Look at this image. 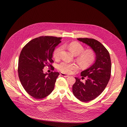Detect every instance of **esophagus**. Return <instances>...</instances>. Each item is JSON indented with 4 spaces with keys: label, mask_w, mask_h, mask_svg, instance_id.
Listing matches in <instances>:
<instances>
[{
    "label": "esophagus",
    "mask_w": 127,
    "mask_h": 127,
    "mask_svg": "<svg viewBox=\"0 0 127 127\" xmlns=\"http://www.w3.org/2000/svg\"><path fill=\"white\" fill-rule=\"evenodd\" d=\"M60 74H61V76H63V77H69V76H68L67 75H66V74H65V73H61Z\"/></svg>",
    "instance_id": "esophagus-1"
}]
</instances>
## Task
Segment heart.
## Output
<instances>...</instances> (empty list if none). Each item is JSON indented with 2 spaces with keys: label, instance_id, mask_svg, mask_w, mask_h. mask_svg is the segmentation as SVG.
I'll return each mask as SVG.
<instances>
[{
  "label": "heart",
  "instance_id": "b5f03b06",
  "mask_svg": "<svg viewBox=\"0 0 127 127\" xmlns=\"http://www.w3.org/2000/svg\"><path fill=\"white\" fill-rule=\"evenodd\" d=\"M63 47L68 48L73 54L77 56V61L82 66L87 67L91 65L95 60L94 52L91 49L84 50V47L79 43L73 42L65 44ZM62 47H59L56 48L53 52V57L56 60L59 59L61 56ZM58 68L62 72L70 74L78 68V66L72 63L63 61L58 66Z\"/></svg>",
  "mask_w": 127,
  "mask_h": 127
}]
</instances>
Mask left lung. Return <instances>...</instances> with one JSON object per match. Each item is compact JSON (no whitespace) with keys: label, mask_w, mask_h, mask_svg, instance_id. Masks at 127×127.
I'll use <instances>...</instances> for the list:
<instances>
[{"label":"left lung","mask_w":127,"mask_h":127,"mask_svg":"<svg viewBox=\"0 0 127 127\" xmlns=\"http://www.w3.org/2000/svg\"><path fill=\"white\" fill-rule=\"evenodd\" d=\"M77 39L90 47L96 56L94 63L81 72L82 77L88 78L85 83L75 77L76 81L72 87L75 97L82 102H88L98 97L109 82L111 68L110 57L107 49L97 40L88 38Z\"/></svg>","instance_id":"left-lung-1"}]
</instances>
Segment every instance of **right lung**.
<instances>
[{
    "label": "right lung",
    "instance_id": "obj_1",
    "mask_svg": "<svg viewBox=\"0 0 127 127\" xmlns=\"http://www.w3.org/2000/svg\"><path fill=\"white\" fill-rule=\"evenodd\" d=\"M61 38L39 36L28 43L21 51L18 60L19 80L25 90L36 99L48 96L54 89L59 73H44L43 68L53 62V53Z\"/></svg>",
    "mask_w": 127,
    "mask_h": 127
}]
</instances>
